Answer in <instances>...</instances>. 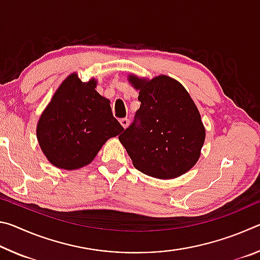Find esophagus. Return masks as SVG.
Wrapping results in <instances>:
<instances>
[{
	"label": "esophagus",
	"instance_id": "34e87169",
	"mask_svg": "<svg viewBox=\"0 0 260 260\" xmlns=\"http://www.w3.org/2000/svg\"><path fill=\"white\" fill-rule=\"evenodd\" d=\"M120 124H121V126L124 127V128L126 129L127 127H128V125H129V120L126 119V118H125V119H120Z\"/></svg>",
	"mask_w": 260,
	"mask_h": 260
}]
</instances>
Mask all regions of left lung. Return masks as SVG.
I'll use <instances>...</instances> for the list:
<instances>
[{"mask_svg": "<svg viewBox=\"0 0 260 260\" xmlns=\"http://www.w3.org/2000/svg\"><path fill=\"white\" fill-rule=\"evenodd\" d=\"M139 90L134 122L119 135L136 170L157 179L187 173L200 159L205 141L201 114L181 83L165 74L152 79L129 74Z\"/></svg>", "mask_w": 260, "mask_h": 260, "instance_id": "8db88e82", "label": "left lung"}]
</instances>
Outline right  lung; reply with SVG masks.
Wrapping results in <instances>:
<instances>
[{"mask_svg": "<svg viewBox=\"0 0 260 260\" xmlns=\"http://www.w3.org/2000/svg\"><path fill=\"white\" fill-rule=\"evenodd\" d=\"M98 80L82 82L71 73L57 88L43 110L37 138L50 164L73 171L94 160L109 139L124 128L110 107V100L96 91Z\"/></svg>", "mask_w": 260, "mask_h": 260, "instance_id": "add662e5", "label": "right lung"}]
</instances>
